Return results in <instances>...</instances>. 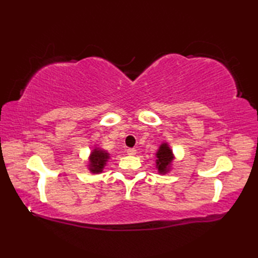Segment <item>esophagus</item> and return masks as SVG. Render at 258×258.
<instances>
[{
    "mask_svg": "<svg viewBox=\"0 0 258 258\" xmlns=\"http://www.w3.org/2000/svg\"><path fill=\"white\" fill-rule=\"evenodd\" d=\"M127 154L128 155H135L136 154V150L135 149H128L127 150Z\"/></svg>",
    "mask_w": 258,
    "mask_h": 258,
    "instance_id": "1",
    "label": "esophagus"
}]
</instances>
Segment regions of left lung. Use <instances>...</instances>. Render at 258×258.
Returning a JSON list of instances; mask_svg holds the SVG:
<instances>
[{
    "label": "left lung",
    "mask_w": 258,
    "mask_h": 258,
    "mask_svg": "<svg viewBox=\"0 0 258 258\" xmlns=\"http://www.w3.org/2000/svg\"><path fill=\"white\" fill-rule=\"evenodd\" d=\"M156 168L158 169V173L165 174L169 171V166H171L173 161V153L172 150L169 149L167 143H163L160 149L156 153Z\"/></svg>",
    "instance_id": "left-lung-1"
}]
</instances>
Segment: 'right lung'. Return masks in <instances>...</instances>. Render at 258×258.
Returning <instances> with one entry per match:
<instances>
[{
	"instance_id": "1",
	"label": "right lung",
	"mask_w": 258,
	"mask_h": 258,
	"mask_svg": "<svg viewBox=\"0 0 258 258\" xmlns=\"http://www.w3.org/2000/svg\"><path fill=\"white\" fill-rule=\"evenodd\" d=\"M108 158L109 154L107 152L101 149H95L90 155V171L94 174L102 173Z\"/></svg>"
}]
</instances>
